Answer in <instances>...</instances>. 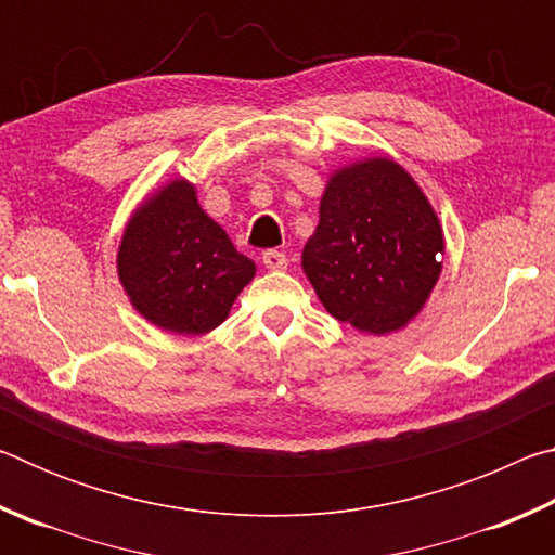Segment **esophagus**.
Instances as JSON below:
<instances>
[{
  "instance_id": "esophagus-1",
  "label": "esophagus",
  "mask_w": 555,
  "mask_h": 555,
  "mask_svg": "<svg viewBox=\"0 0 555 555\" xmlns=\"http://www.w3.org/2000/svg\"><path fill=\"white\" fill-rule=\"evenodd\" d=\"M261 264H264L271 271H281V269L288 267V259H286L284 251L269 249V251H264V257H261Z\"/></svg>"
}]
</instances>
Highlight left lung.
<instances>
[{
	"label": "left lung",
	"mask_w": 555,
	"mask_h": 555,
	"mask_svg": "<svg viewBox=\"0 0 555 555\" xmlns=\"http://www.w3.org/2000/svg\"><path fill=\"white\" fill-rule=\"evenodd\" d=\"M438 255L443 230L421 188L389 158H367L327 183L304 271L333 318L384 335L426 304Z\"/></svg>",
	"instance_id": "obj_1"
}]
</instances>
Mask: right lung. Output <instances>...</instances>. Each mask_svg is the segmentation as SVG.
I'll list each match as a JSON object with an SVG mask.
<instances>
[{"label":"right lung","instance_id":"add662e5","mask_svg":"<svg viewBox=\"0 0 555 555\" xmlns=\"http://www.w3.org/2000/svg\"><path fill=\"white\" fill-rule=\"evenodd\" d=\"M117 271L146 321L168 333L198 335L228 318L257 269L203 212L195 188L173 181L129 220Z\"/></svg>","mask_w":555,"mask_h":555}]
</instances>
